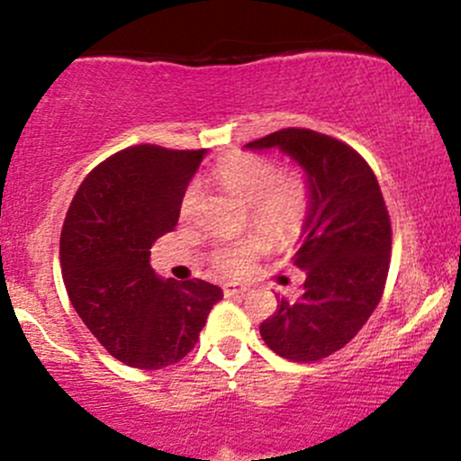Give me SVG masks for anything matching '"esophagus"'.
I'll list each match as a JSON object with an SVG mask.
<instances>
[{"label":"esophagus","mask_w":461,"mask_h":461,"mask_svg":"<svg viewBox=\"0 0 461 461\" xmlns=\"http://www.w3.org/2000/svg\"><path fill=\"white\" fill-rule=\"evenodd\" d=\"M247 285L245 284H238V282H227L223 284V293L227 297H236V294H245L247 293Z\"/></svg>","instance_id":"esophagus-1"}]
</instances>
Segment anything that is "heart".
I'll list each match as a JSON object with an SVG mask.
<instances>
[{"label":"heart","mask_w":461,"mask_h":461,"mask_svg":"<svg viewBox=\"0 0 461 461\" xmlns=\"http://www.w3.org/2000/svg\"><path fill=\"white\" fill-rule=\"evenodd\" d=\"M214 179L227 193L234 194L251 208V219L273 234H290L303 223L310 203L308 182L299 173H279L273 160L256 153H236L216 164ZM199 201V188L188 186L179 201V214L188 219ZM262 238L227 242L212 256L219 271L236 275L247 268L249 260L262 251Z\"/></svg>","instance_id":"heart-1"}]
</instances>
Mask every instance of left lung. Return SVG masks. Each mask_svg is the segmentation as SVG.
<instances>
[{
    "label": "left lung",
    "instance_id": "1",
    "mask_svg": "<svg viewBox=\"0 0 461 461\" xmlns=\"http://www.w3.org/2000/svg\"><path fill=\"white\" fill-rule=\"evenodd\" d=\"M245 147L279 149L308 182V212L293 256L305 273L303 294L277 297L260 333L277 356L316 362L345 347L382 299L393 251L384 194L356 149L314 130H279Z\"/></svg>",
    "mask_w": 461,
    "mask_h": 461
}]
</instances>
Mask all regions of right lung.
Masks as SVG:
<instances>
[{
    "instance_id": "1",
    "label": "right lung",
    "mask_w": 461,
    "mask_h": 461,
    "mask_svg": "<svg viewBox=\"0 0 461 461\" xmlns=\"http://www.w3.org/2000/svg\"><path fill=\"white\" fill-rule=\"evenodd\" d=\"M205 149L136 145L95 167L71 201L60 236L68 299L110 356L142 370L171 366L197 345L223 290L151 268V245L173 231L179 201Z\"/></svg>"
}]
</instances>
